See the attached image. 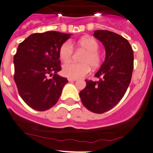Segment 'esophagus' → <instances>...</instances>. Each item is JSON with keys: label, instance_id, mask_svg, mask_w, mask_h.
Returning <instances> with one entry per match:
<instances>
[{"label": "esophagus", "instance_id": "esophagus-1", "mask_svg": "<svg viewBox=\"0 0 153 153\" xmlns=\"http://www.w3.org/2000/svg\"><path fill=\"white\" fill-rule=\"evenodd\" d=\"M68 80H69V82H73V81H76V79H73V78H68Z\"/></svg>", "mask_w": 153, "mask_h": 153}]
</instances>
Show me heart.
Wrapping results in <instances>:
<instances>
[{"label":"heart","mask_w":153,"mask_h":153,"mask_svg":"<svg viewBox=\"0 0 153 153\" xmlns=\"http://www.w3.org/2000/svg\"><path fill=\"white\" fill-rule=\"evenodd\" d=\"M77 46L79 48L86 51V54L82 57V63L68 62L62 66V74L66 77L78 79L81 78L91 71V65L93 68L98 67L100 64V55L98 53V44L92 37L85 36L77 42ZM74 54V48L70 41H65L59 48V55L61 61L67 62L72 59Z\"/></svg>","instance_id":"b5f03b06"}]
</instances>
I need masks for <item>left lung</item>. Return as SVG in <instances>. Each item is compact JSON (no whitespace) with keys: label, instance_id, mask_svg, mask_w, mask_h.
Returning a JSON list of instances; mask_svg holds the SVG:
<instances>
[{"label":"left lung","instance_id":"1","mask_svg":"<svg viewBox=\"0 0 153 153\" xmlns=\"http://www.w3.org/2000/svg\"><path fill=\"white\" fill-rule=\"evenodd\" d=\"M94 36L105 49V59L94 76L98 81L86 80L79 92L84 106L95 113L113 108L122 99L131 83L134 54L128 40L108 30H95Z\"/></svg>","mask_w":153,"mask_h":153}]
</instances>
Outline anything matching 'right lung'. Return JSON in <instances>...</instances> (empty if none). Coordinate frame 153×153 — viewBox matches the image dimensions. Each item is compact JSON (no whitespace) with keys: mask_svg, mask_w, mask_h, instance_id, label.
Instances as JSON below:
<instances>
[{"mask_svg":"<svg viewBox=\"0 0 153 153\" xmlns=\"http://www.w3.org/2000/svg\"><path fill=\"white\" fill-rule=\"evenodd\" d=\"M71 35L57 31L33 33L18 46L14 79L20 97L30 108L48 110L59 101L68 83L58 74L62 69L59 51Z\"/></svg>","mask_w":153,"mask_h":153,"instance_id":"right-lung-1","label":"right lung"}]
</instances>
